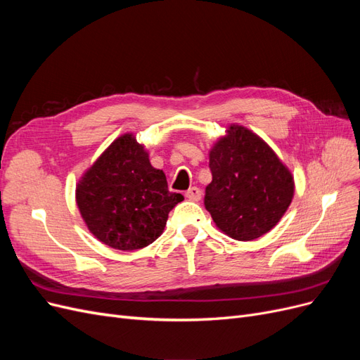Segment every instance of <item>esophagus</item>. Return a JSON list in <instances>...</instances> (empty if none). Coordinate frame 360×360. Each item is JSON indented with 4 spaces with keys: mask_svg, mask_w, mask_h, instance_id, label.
<instances>
[{
    "mask_svg": "<svg viewBox=\"0 0 360 360\" xmlns=\"http://www.w3.org/2000/svg\"><path fill=\"white\" fill-rule=\"evenodd\" d=\"M201 195H202L201 189L197 188V186H193V188H191V189L186 192V198H189L191 201H200V200H201Z\"/></svg>",
    "mask_w": 360,
    "mask_h": 360,
    "instance_id": "34e87169",
    "label": "esophagus"
}]
</instances>
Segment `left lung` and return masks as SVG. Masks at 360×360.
I'll list each match as a JSON object with an SVG mask.
<instances>
[{
    "mask_svg": "<svg viewBox=\"0 0 360 360\" xmlns=\"http://www.w3.org/2000/svg\"><path fill=\"white\" fill-rule=\"evenodd\" d=\"M212 183L204 205L222 233L249 242L264 236L284 216L294 195L290 169L264 139L231 124L209 153Z\"/></svg>",
    "mask_w": 360,
    "mask_h": 360,
    "instance_id": "obj_1",
    "label": "left lung"
}]
</instances>
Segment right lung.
<instances>
[{
	"instance_id": "add662e5",
	"label": "right lung",
	"mask_w": 360,
	"mask_h": 360,
	"mask_svg": "<svg viewBox=\"0 0 360 360\" xmlns=\"http://www.w3.org/2000/svg\"><path fill=\"white\" fill-rule=\"evenodd\" d=\"M183 195L168 191L165 172L151 167L132 134L118 136L76 184V204L90 233L120 250L153 243Z\"/></svg>"
}]
</instances>
